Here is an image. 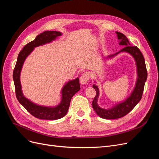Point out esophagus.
I'll list each match as a JSON object with an SVG mask.
<instances>
[{"mask_svg": "<svg viewBox=\"0 0 159 159\" xmlns=\"http://www.w3.org/2000/svg\"><path fill=\"white\" fill-rule=\"evenodd\" d=\"M89 80V74L88 73V72H85V73H84L82 75H81L80 78V81L81 84H87Z\"/></svg>", "mask_w": 159, "mask_h": 159, "instance_id": "34e87169", "label": "esophagus"}]
</instances>
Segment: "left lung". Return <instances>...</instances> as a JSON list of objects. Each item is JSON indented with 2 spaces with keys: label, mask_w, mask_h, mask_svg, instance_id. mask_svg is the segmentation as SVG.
<instances>
[{
  "label": "left lung",
  "mask_w": 159,
  "mask_h": 159,
  "mask_svg": "<svg viewBox=\"0 0 159 159\" xmlns=\"http://www.w3.org/2000/svg\"><path fill=\"white\" fill-rule=\"evenodd\" d=\"M116 34H117L119 45L124 47L119 52L115 53V54L108 56L107 57L111 58L121 52H127L131 55L135 61L137 66V79L135 86L129 97H128L124 102L119 103L109 109H103L99 106L98 104V99L99 95V88L95 84L93 85V88L96 91V95L93 100L92 107L98 115H99L100 117L106 119L121 118L131 111L141 99L144 86H145V81L147 78L145 61L140 50L137 46H131L127 38L123 34L119 32H116Z\"/></svg>",
  "instance_id": "left-lung-1"
}]
</instances>
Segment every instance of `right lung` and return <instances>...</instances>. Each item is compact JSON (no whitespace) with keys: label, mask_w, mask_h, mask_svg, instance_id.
Instances as JSON below:
<instances>
[{"label":"right lung","mask_w":159,"mask_h":159,"mask_svg":"<svg viewBox=\"0 0 159 159\" xmlns=\"http://www.w3.org/2000/svg\"><path fill=\"white\" fill-rule=\"evenodd\" d=\"M61 34V32L57 31H45L38 35L34 40L28 43L19 53L15 68L13 71V80L18 101L33 116L40 119L56 120L64 117L68 111L72 97L80 89L78 78L69 81L62 88L61 102L55 107L37 105L23 95L20 75L26 58L31 54L34 48L52 42Z\"/></svg>","instance_id":"obj_1"}]
</instances>
